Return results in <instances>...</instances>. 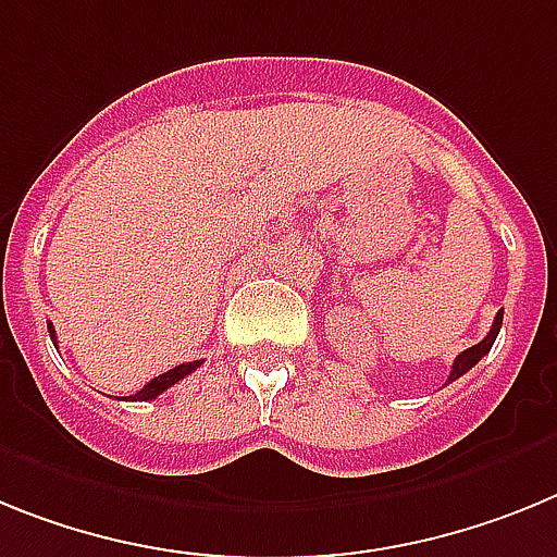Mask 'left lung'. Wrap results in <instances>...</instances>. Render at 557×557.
Segmentation results:
<instances>
[{
  "label": "left lung",
  "mask_w": 557,
  "mask_h": 557,
  "mask_svg": "<svg viewBox=\"0 0 557 557\" xmlns=\"http://www.w3.org/2000/svg\"><path fill=\"white\" fill-rule=\"evenodd\" d=\"M502 313H505V311H499V313H496V319H493V327H491V333H487V336L482 338L480 345L468 347V350H462V352H459V356H457V359H454L451 375H448V384H451V381H457L459 375H466V372L471 370V367L476 364V361H480L482 356H485V352H491L493 342H496V336H499V327H502Z\"/></svg>",
  "instance_id": "obj_1"
}]
</instances>
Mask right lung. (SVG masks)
I'll list each match as a JSON object with an SVG mask.
<instances>
[{"mask_svg": "<svg viewBox=\"0 0 557 557\" xmlns=\"http://www.w3.org/2000/svg\"><path fill=\"white\" fill-rule=\"evenodd\" d=\"M50 336H52V342H55V327H52V325H50ZM55 345H58V342H55ZM198 367H201V361H187V364L173 367V370L162 372V375H157L153 381H148V384H145L137 395H128V398H132V400H153L157 395H162L164 389H171L176 381H182L185 375H190L193 370H198Z\"/></svg>", "mask_w": 557, "mask_h": 557, "instance_id": "1", "label": "right lung"}]
</instances>
